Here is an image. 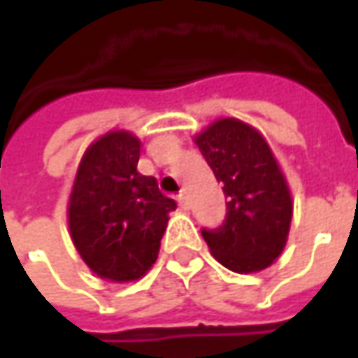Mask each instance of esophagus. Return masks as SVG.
Listing matches in <instances>:
<instances>
[{
    "label": "esophagus",
    "mask_w": 358,
    "mask_h": 358,
    "mask_svg": "<svg viewBox=\"0 0 358 358\" xmlns=\"http://www.w3.org/2000/svg\"><path fill=\"white\" fill-rule=\"evenodd\" d=\"M177 201H179V205L183 207V209H189V197H187V191H179V195H177Z\"/></svg>",
    "instance_id": "obj_1"
}]
</instances>
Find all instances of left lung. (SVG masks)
<instances>
[{
	"label": "left lung",
	"instance_id": "8db88e82",
	"mask_svg": "<svg viewBox=\"0 0 358 358\" xmlns=\"http://www.w3.org/2000/svg\"><path fill=\"white\" fill-rule=\"evenodd\" d=\"M223 183L227 215L217 229H201L215 259L235 273L268 267L285 249L293 201L281 167L263 135L239 119H219L195 137Z\"/></svg>",
	"mask_w": 358,
	"mask_h": 358
}]
</instances>
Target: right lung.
<instances>
[{
  "label": "right lung",
  "instance_id": "obj_1",
  "mask_svg": "<svg viewBox=\"0 0 358 358\" xmlns=\"http://www.w3.org/2000/svg\"><path fill=\"white\" fill-rule=\"evenodd\" d=\"M141 143L127 131H109L90 145L69 197V231L87 267L109 281L143 277L157 261L175 201L157 179L137 171Z\"/></svg>",
  "mask_w": 358,
  "mask_h": 358
}]
</instances>
